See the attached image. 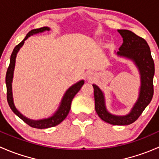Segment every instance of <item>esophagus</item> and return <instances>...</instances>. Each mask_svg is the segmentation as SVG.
<instances>
[{
  "label": "esophagus",
  "instance_id": "34e87169",
  "mask_svg": "<svg viewBox=\"0 0 159 159\" xmlns=\"http://www.w3.org/2000/svg\"><path fill=\"white\" fill-rule=\"evenodd\" d=\"M93 76H94V73H92V72H89V73L87 74V78L89 80H91Z\"/></svg>",
  "mask_w": 159,
  "mask_h": 159
}]
</instances>
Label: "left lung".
I'll return each mask as SVG.
<instances>
[{"label": "left lung", "instance_id": "1", "mask_svg": "<svg viewBox=\"0 0 159 159\" xmlns=\"http://www.w3.org/2000/svg\"><path fill=\"white\" fill-rule=\"evenodd\" d=\"M118 32L123 38V43L119 47L117 54L133 60L139 70L141 88L138 101L129 115L113 116L106 110L103 93L97 86L93 85V86L94 89L95 109L100 119L112 125H125L136 121L152 99L155 63L149 46L145 39L128 30H118Z\"/></svg>", "mask_w": 159, "mask_h": 159}]
</instances>
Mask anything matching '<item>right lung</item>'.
Listing matches in <instances>:
<instances>
[{
  "instance_id": "1",
  "label": "right lung",
  "mask_w": 159,
  "mask_h": 159,
  "mask_svg": "<svg viewBox=\"0 0 159 159\" xmlns=\"http://www.w3.org/2000/svg\"><path fill=\"white\" fill-rule=\"evenodd\" d=\"M45 30H50V28L47 27H40L38 29H34V30H30L25 38L22 40L19 44H17L15 47H14V50H13L11 56V60H10V64L8 66L7 70L6 73V86H7V102L9 104L10 108L11 110L14 112L19 118H20L24 122L33 128L36 129H47L50 128V127L56 126V125H59L61 122H63L66 117L67 116L70 110V107H71V102L74 96H76V93L80 91L81 89L82 86L84 84V81L81 80L79 83H76L75 85L72 86L70 89L65 93L64 96H63V99H62L61 105H60V108L57 112L53 115L52 117L48 118L46 119H42V120H31V119H27V118L24 117L19 111L16 109L15 106H14V102H13V96H12V86H11V83H12L13 79V74H14V66H15V60L16 56H17V52L19 51L20 48L23 46L24 43V41L30 37V35L33 34H37V33H41Z\"/></svg>"
}]
</instances>
